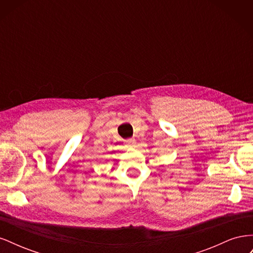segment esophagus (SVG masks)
<instances>
[{
    "mask_svg": "<svg viewBox=\"0 0 253 253\" xmlns=\"http://www.w3.org/2000/svg\"><path fill=\"white\" fill-rule=\"evenodd\" d=\"M126 142V144L128 145V147H133V145L136 143L135 139H127Z\"/></svg>",
    "mask_w": 253,
    "mask_h": 253,
    "instance_id": "1",
    "label": "esophagus"
}]
</instances>
